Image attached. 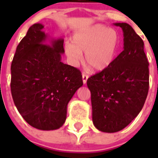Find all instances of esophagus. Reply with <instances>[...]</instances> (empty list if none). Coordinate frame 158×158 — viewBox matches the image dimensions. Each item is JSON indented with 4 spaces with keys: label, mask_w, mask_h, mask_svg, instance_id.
Instances as JSON below:
<instances>
[{
    "label": "esophagus",
    "mask_w": 158,
    "mask_h": 158,
    "mask_svg": "<svg viewBox=\"0 0 158 158\" xmlns=\"http://www.w3.org/2000/svg\"><path fill=\"white\" fill-rule=\"evenodd\" d=\"M88 78H89V76H88L87 74H85V73H82V80H83L84 84H86Z\"/></svg>",
    "instance_id": "obj_1"
}]
</instances>
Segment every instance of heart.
Listing matches in <instances>:
<instances>
[{"mask_svg":"<svg viewBox=\"0 0 158 158\" xmlns=\"http://www.w3.org/2000/svg\"><path fill=\"white\" fill-rule=\"evenodd\" d=\"M117 46L116 32L96 24L77 31L73 35L72 44L67 43L65 51L73 64L81 61L82 53H85L86 64L95 71H103L114 61Z\"/></svg>","mask_w":158,"mask_h":158,"instance_id":"1","label":"heart"}]
</instances>
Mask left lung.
I'll use <instances>...</instances> for the list:
<instances>
[{
    "label": "left lung",
    "mask_w": 158,
    "mask_h": 158,
    "mask_svg": "<svg viewBox=\"0 0 158 158\" xmlns=\"http://www.w3.org/2000/svg\"><path fill=\"white\" fill-rule=\"evenodd\" d=\"M115 25L123 31V51L108 68L87 80L93 124L107 133L129 125L142 109L149 91V62L143 40L128 23Z\"/></svg>",
    "instance_id": "left-lung-1"
}]
</instances>
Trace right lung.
Wrapping results in <instances>:
<instances>
[{"label": "right lung", "mask_w": 158, "mask_h": 158, "mask_svg": "<svg viewBox=\"0 0 158 158\" xmlns=\"http://www.w3.org/2000/svg\"><path fill=\"white\" fill-rule=\"evenodd\" d=\"M41 23L30 27L11 65V93L24 120L43 131L60 128L67 105L83 85L79 69L62 62L63 39L47 41Z\"/></svg>", "instance_id": "add662e5"}]
</instances>
